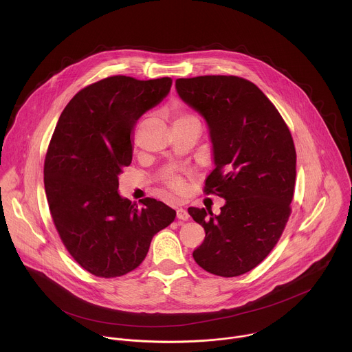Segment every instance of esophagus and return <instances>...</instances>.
<instances>
[{"label":"esophagus","instance_id":"obj_1","mask_svg":"<svg viewBox=\"0 0 352 352\" xmlns=\"http://www.w3.org/2000/svg\"><path fill=\"white\" fill-rule=\"evenodd\" d=\"M176 215L182 221H187L190 218V214H188V211L184 207H177L176 208Z\"/></svg>","mask_w":352,"mask_h":352}]
</instances>
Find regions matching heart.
Segmentation results:
<instances>
[{"label":"heart","instance_id":"b5f03b06","mask_svg":"<svg viewBox=\"0 0 352 352\" xmlns=\"http://www.w3.org/2000/svg\"><path fill=\"white\" fill-rule=\"evenodd\" d=\"M188 120H198V119L191 116V115H177V118L175 119V124L176 123H182V122H188ZM170 187H172L173 191H180L183 188V184H182V182L179 179H173L170 182Z\"/></svg>","mask_w":352,"mask_h":352}]
</instances>
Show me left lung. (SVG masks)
<instances>
[{"instance_id":"obj_1","label":"left lung","mask_w":352,"mask_h":352,"mask_svg":"<svg viewBox=\"0 0 352 352\" xmlns=\"http://www.w3.org/2000/svg\"><path fill=\"white\" fill-rule=\"evenodd\" d=\"M176 91L208 127L215 168L204 192L225 199L218 215L188 208L206 232L192 256L210 274L243 275L272 251L287 223L297 164L292 134L275 105L248 80L179 78Z\"/></svg>"}]
</instances>
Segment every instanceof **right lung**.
I'll list each match as a JSON object with an SVG mask.
<instances>
[{
    "label": "right lung",
    "instance_id": "1",
    "mask_svg": "<svg viewBox=\"0 0 352 352\" xmlns=\"http://www.w3.org/2000/svg\"><path fill=\"white\" fill-rule=\"evenodd\" d=\"M172 78L113 76L81 89L62 111L45 161L54 225L73 258L100 278L122 276L145 258L151 239L176 211L146 198L138 207L119 194L133 160L138 119L164 100Z\"/></svg>",
    "mask_w": 352,
    "mask_h": 352
}]
</instances>
